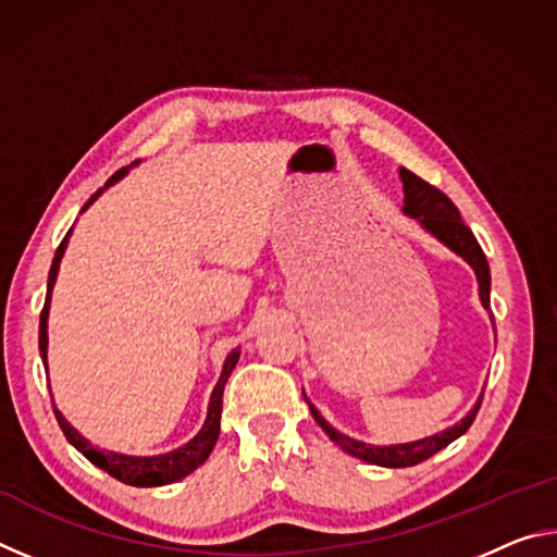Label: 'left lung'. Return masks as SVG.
Wrapping results in <instances>:
<instances>
[{
  "label": "left lung",
  "mask_w": 557,
  "mask_h": 557,
  "mask_svg": "<svg viewBox=\"0 0 557 557\" xmlns=\"http://www.w3.org/2000/svg\"><path fill=\"white\" fill-rule=\"evenodd\" d=\"M400 178H403V188H405L403 211L412 215V219H418L432 235H435V238H440L447 245V248L455 250L457 256L465 258L469 265L474 268L476 280H479V297H482V305L486 309H492V305H488L492 275H488L486 256H484L482 245L476 243L474 233L469 231V225H465V221H461L457 206L449 201L447 194H442L437 186H432L425 182V178L412 174L410 169H400ZM482 398H479V403L469 410L467 418L457 422L455 428L440 432V435H432V437L418 440V442H408V445H393V447H373V445H366V442L346 437V435H342V432H336L332 425H329L322 414L317 412L312 403H309V410H312L314 420L319 422V428H322L338 447L348 451V455L369 461V465L400 469V467L420 465V461H425L432 455H437L440 449H445L449 442H455L457 437L465 435V432L471 428V422H474L479 408H482Z\"/></svg>",
  "instance_id": "8db88e82"
}]
</instances>
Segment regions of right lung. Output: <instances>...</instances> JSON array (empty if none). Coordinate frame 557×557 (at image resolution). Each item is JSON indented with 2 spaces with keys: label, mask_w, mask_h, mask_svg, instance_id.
Masks as SVG:
<instances>
[{
  "label": "right lung",
  "mask_w": 557,
  "mask_h": 557,
  "mask_svg": "<svg viewBox=\"0 0 557 557\" xmlns=\"http://www.w3.org/2000/svg\"><path fill=\"white\" fill-rule=\"evenodd\" d=\"M127 169H120L110 176V184H115L117 178H122L127 174ZM102 194L96 191L90 196V201L83 206V211L88 209V206L98 199ZM71 235V231H69ZM69 235L61 240L59 250H55L53 262H51V272H49V295H46V305L41 309V319H39V348H41V358H44V366H46V346H49V334H46V322H49V301H51V289H53V282L55 275H59V262L63 258V250H65V243H69ZM238 351H233L228 358H225V366H223V373H221V381L215 383L213 395H211V405H209V418H206L203 428L199 435H196L188 445L178 447L174 451H169V455H159V457H127V455H117V451H106V449H98L92 447L90 442L78 435V430H73L69 425V420L63 418V414L53 408L55 412V420H59V425L63 430L65 440L71 442V445L81 451L83 457H88L92 465L100 467L102 471H108L110 476H115L117 482L122 484H129V486H162V484H172L178 482V479H184L186 474H191L194 469H199L206 459H209L211 449L215 445V440H219V432H221V405H223V388L225 383H228V375L233 373L235 363H238Z\"/></svg>",
  "instance_id": "add662e5"
}]
</instances>
